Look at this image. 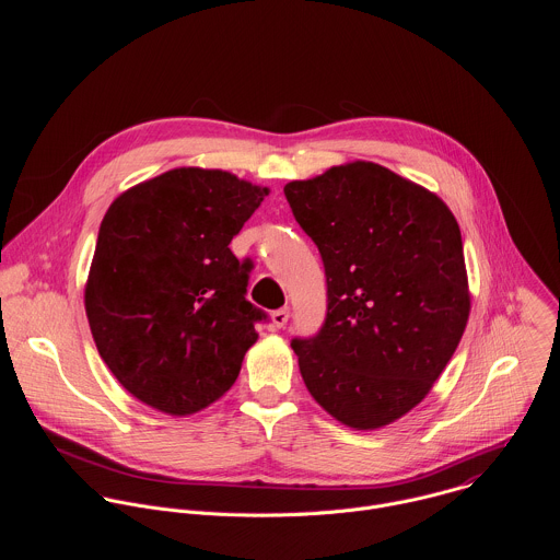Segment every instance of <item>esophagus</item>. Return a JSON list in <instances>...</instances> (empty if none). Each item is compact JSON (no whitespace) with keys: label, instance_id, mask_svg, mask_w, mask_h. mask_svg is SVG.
Returning <instances> with one entry per match:
<instances>
[{"label":"esophagus","instance_id":"1","mask_svg":"<svg viewBox=\"0 0 560 560\" xmlns=\"http://www.w3.org/2000/svg\"><path fill=\"white\" fill-rule=\"evenodd\" d=\"M288 318H290V310H288V307H279V310H275V312L270 314V324H272L275 330H281V328H285Z\"/></svg>","mask_w":560,"mask_h":560}]
</instances>
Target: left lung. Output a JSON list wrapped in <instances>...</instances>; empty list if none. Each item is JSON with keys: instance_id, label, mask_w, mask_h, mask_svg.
I'll use <instances>...</instances> for the list:
<instances>
[{"instance_id": "1", "label": "left lung", "mask_w": 560, "mask_h": 560, "mask_svg": "<svg viewBox=\"0 0 560 560\" xmlns=\"http://www.w3.org/2000/svg\"><path fill=\"white\" fill-rule=\"evenodd\" d=\"M322 253L326 324L294 339L314 401L352 430H378L430 394L469 318L460 230L441 197L372 162L283 188Z\"/></svg>"}]
</instances>
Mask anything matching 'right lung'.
I'll use <instances>...</instances> for the list:
<instances>
[{
  "label": "right lung",
  "instance_id": "add662e5",
  "mask_svg": "<svg viewBox=\"0 0 560 560\" xmlns=\"http://www.w3.org/2000/svg\"><path fill=\"white\" fill-rule=\"evenodd\" d=\"M270 188L225 171L173 168L108 208L84 305L100 357L141 404L171 417L221 398L266 314L250 264L228 248Z\"/></svg>",
  "mask_w": 560,
  "mask_h": 560
}]
</instances>
